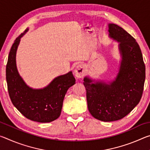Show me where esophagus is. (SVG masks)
<instances>
[{"instance_id":"obj_1","label":"esophagus","mask_w":150,"mask_h":150,"mask_svg":"<svg viewBox=\"0 0 150 150\" xmlns=\"http://www.w3.org/2000/svg\"><path fill=\"white\" fill-rule=\"evenodd\" d=\"M75 76L78 78H82L85 74V67L83 64H79L76 66L75 69Z\"/></svg>"}]
</instances>
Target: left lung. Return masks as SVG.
Segmentation results:
<instances>
[{
	"label": "left lung",
	"instance_id": "left-lung-1",
	"mask_svg": "<svg viewBox=\"0 0 150 150\" xmlns=\"http://www.w3.org/2000/svg\"><path fill=\"white\" fill-rule=\"evenodd\" d=\"M108 32L110 38L119 43L122 60L117 76L108 83L87 77L83 80L88 111L104 122L120 120L135 108L142 98L146 78L143 56L136 40L115 24H108Z\"/></svg>",
	"mask_w": 150,
	"mask_h": 150
}]
</instances>
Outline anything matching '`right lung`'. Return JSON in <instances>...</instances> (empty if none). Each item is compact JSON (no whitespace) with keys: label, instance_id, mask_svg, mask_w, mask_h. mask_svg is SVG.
<instances>
[{"label":"right lung","instance_id":"add662e5","mask_svg":"<svg viewBox=\"0 0 150 150\" xmlns=\"http://www.w3.org/2000/svg\"><path fill=\"white\" fill-rule=\"evenodd\" d=\"M28 30L15 40L10 51L6 67L8 94L12 104L25 117L38 122H50L59 117L65 94L75 83V79L69 71L55 77L43 88L34 89L26 84L18 71L16 54L20 38Z\"/></svg>","mask_w":150,"mask_h":150}]
</instances>
